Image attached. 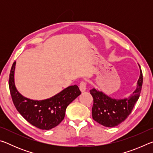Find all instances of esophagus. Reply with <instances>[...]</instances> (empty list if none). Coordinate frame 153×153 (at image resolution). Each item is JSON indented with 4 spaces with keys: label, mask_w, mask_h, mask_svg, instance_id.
Wrapping results in <instances>:
<instances>
[{
    "label": "esophagus",
    "mask_w": 153,
    "mask_h": 153,
    "mask_svg": "<svg viewBox=\"0 0 153 153\" xmlns=\"http://www.w3.org/2000/svg\"><path fill=\"white\" fill-rule=\"evenodd\" d=\"M79 88L80 91H81L82 92H85V91H86V83L84 82V81L81 82H80V84H79Z\"/></svg>",
    "instance_id": "esophagus-1"
}]
</instances>
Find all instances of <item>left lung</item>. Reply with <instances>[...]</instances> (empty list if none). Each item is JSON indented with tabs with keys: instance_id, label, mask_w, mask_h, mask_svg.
I'll list each match as a JSON object with an SVG mask.
<instances>
[{
	"instance_id": "1",
	"label": "left lung",
	"mask_w": 153,
	"mask_h": 153,
	"mask_svg": "<svg viewBox=\"0 0 153 153\" xmlns=\"http://www.w3.org/2000/svg\"><path fill=\"white\" fill-rule=\"evenodd\" d=\"M142 82L143 76L140 69V75L137 83L136 89L130 97L123 99L112 98L95 88L90 90V92L94 99L92 109L93 120L100 125L108 128L120 125L128 117L138 100Z\"/></svg>"
}]
</instances>
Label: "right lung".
<instances>
[{
	"instance_id": "add662e5",
	"label": "right lung",
	"mask_w": 153,
	"mask_h": 153,
	"mask_svg": "<svg viewBox=\"0 0 153 153\" xmlns=\"http://www.w3.org/2000/svg\"><path fill=\"white\" fill-rule=\"evenodd\" d=\"M16 61L10 71L9 86L15 108L25 120L41 129H51L63 120L66 108L81 94L77 85L67 87L59 94L46 100H34L25 98L17 91L14 82Z\"/></svg>"
}]
</instances>
